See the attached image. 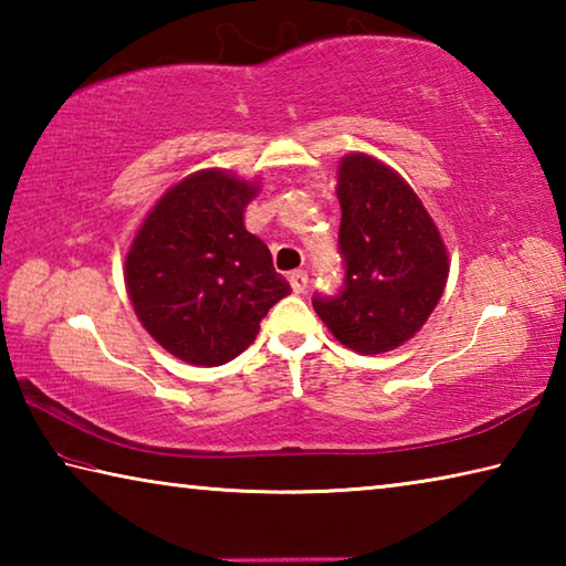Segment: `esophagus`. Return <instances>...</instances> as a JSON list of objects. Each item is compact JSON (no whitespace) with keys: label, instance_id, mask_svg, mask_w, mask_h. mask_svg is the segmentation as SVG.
Masks as SVG:
<instances>
[{"label":"esophagus","instance_id":"esophagus-1","mask_svg":"<svg viewBox=\"0 0 566 566\" xmlns=\"http://www.w3.org/2000/svg\"><path fill=\"white\" fill-rule=\"evenodd\" d=\"M290 284H292V292L294 294H304L306 292V284H310V276H306L304 270H296L290 274Z\"/></svg>","mask_w":566,"mask_h":566}]
</instances>
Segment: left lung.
Instances as JSON below:
<instances>
[{
	"label": "left lung",
	"mask_w": 566,
	"mask_h": 566,
	"mask_svg": "<svg viewBox=\"0 0 566 566\" xmlns=\"http://www.w3.org/2000/svg\"><path fill=\"white\" fill-rule=\"evenodd\" d=\"M337 197L347 274L337 296H314V312L344 347L385 354L415 337L442 300L444 239L405 177L364 151L339 161Z\"/></svg>",
	"instance_id": "left-lung-1"
}]
</instances>
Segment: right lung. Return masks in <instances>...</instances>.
Returning a JSON list of instances; mask_svg holds the SVG:
<instances>
[{
    "label": "right lung",
    "instance_id": "1",
    "mask_svg": "<svg viewBox=\"0 0 566 566\" xmlns=\"http://www.w3.org/2000/svg\"><path fill=\"white\" fill-rule=\"evenodd\" d=\"M256 181L202 169L149 209L124 260V284L151 339L195 367L239 357L272 306L290 294L244 209Z\"/></svg>",
    "mask_w": 566,
    "mask_h": 566
}]
</instances>
